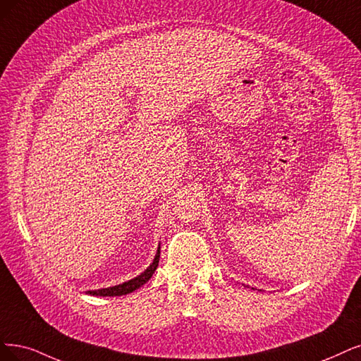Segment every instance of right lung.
<instances>
[{
  "label": "right lung",
  "instance_id": "right-lung-1",
  "mask_svg": "<svg viewBox=\"0 0 361 361\" xmlns=\"http://www.w3.org/2000/svg\"><path fill=\"white\" fill-rule=\"evenodd\" d=\"M159 257H160V247L157 248V252H156V257H154L153 263L137 278H133V279H130V281H126L123 284H118V286H114V287L87 291V295H93V296H123V295H128V293L135 291L137 288L144 286L152 278V275L154 274L157 264H159Z\"/></svg>",
  "mask_w": 361,
  "mask_h": 361
}]
</instances>
